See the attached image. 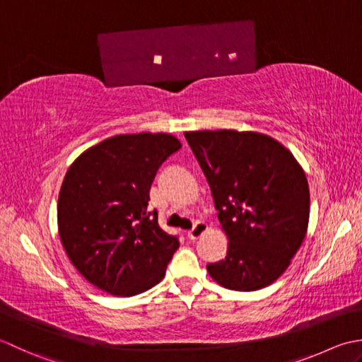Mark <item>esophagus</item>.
Returning <instances> with one entry per match:
<instances>
[{
  "mask_svg": "<svg viewBox=\"0 0 362 362\" xmlns=\"http://www.w3.org/2000/svg\"><path fill=\"white\" fill-rule=\"evenodd\" d=\"M206 231H208V225L204 222H197L194 226H192V230L187 233V235L190 240H197L198 238H202Z\"/></svg>",
  "mask_w": 362,
  "mask_h": 362,
  "instance_id": "1",
  "label": "esophagus"
}]
</instances>
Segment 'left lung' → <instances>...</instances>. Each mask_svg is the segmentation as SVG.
<instances>
[{
  "label": "left lung",
  "instance_id": "obj_1",
  "mask_svg": "<svg viewBox=\"0 0 362 362\" xmlns=\"http://www.w3.org/2000/svg\"><path fill=\"white\" fill-rule=\"evenodd\" d=\"M212 190L228 235L225 259L209 275L250 292L283 275L308 230L309 187L292 153L259 132H184Z\"/></svg>",
  "mask_w": 362,
  "mask_h": 362
}]
</instances>
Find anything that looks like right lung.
<instances>
[{
	"mask_svg": "<svg viewBox=\"0 0 362 362\" xmlns=\"http://www.w3.org/2000/svg\"><path fill=\"white\" fill-rule=\"evenodd\" d=\"M181 148L159 132L122 134L84 151L65 175L57 225L70 261L87 281L117 297L156 286L180 247L148 212L159 167Z\"/></svg>",
	"mask_w": 362,
	"mask_h": 362,
	"instance_id": "add662e5",
	"label": "right lung"
}]
</instances>
